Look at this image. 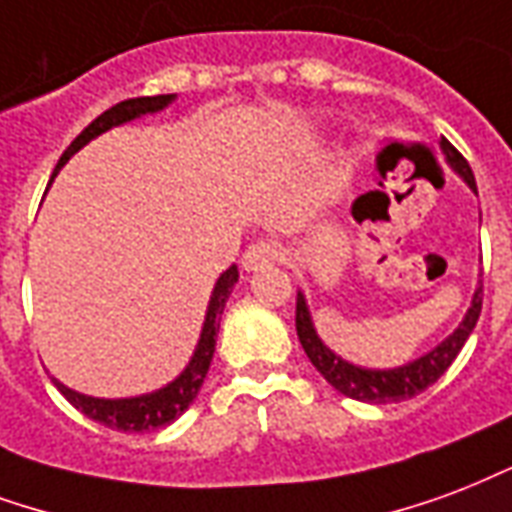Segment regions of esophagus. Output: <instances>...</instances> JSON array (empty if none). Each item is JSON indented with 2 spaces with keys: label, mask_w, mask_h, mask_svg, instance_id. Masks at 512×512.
I'll use <instances>...</instances> for the list:
<instances>
[{
  "label": "esophagus",
  "mask_w": 512,
  "mask_h": 512,
  "mask_svg": "<svg viewBox=\"0 0 512 512\" xmlns=\"http://www.w3.org/2000/svg\"><path fill=\"white\" fill-rule=\"evenodd\" d=\"M276 260H282V246L276 241H257L244 252L241 266H244V271H260V268L271 266Z\"/></svg>",
  "instance_id": "34e87169"
}]
</instances>
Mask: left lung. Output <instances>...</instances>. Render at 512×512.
I'll list each match as a JSON object with an SVG mask.
<instances>
[{
    "label": "left lung",
    "instance_id": "left-lung-1",
    "mask_svg": "<svg viewBox=\"0 0 512 512\" xmlns=\"http://www.w3.org/2000/svg\"><path fill=\"white\" fill-rule=\"evenodd\" d=\"M439 149L445 154V162L450 168L456 170L458 176L464 179L475 195H478V184H475V176H472V168L469 162L453 149V143L448 138L439 140ZM480 309H483V279L478 282V290L472 295V304H469L464 320L458 323V328L450 333L448 339L429 350L426 355H420L415 361L404 363V366H396V369H366V366H355V363L344 361L342 355L328 347V344L317 336V328H314L312 312L306 306V295L298 290V298H295V331H298V339H301V347L309 355V361L317 372L323 374L325 380L331 382L333 388L344 396L358 401H372V404H388V401H404L412 399L423 393L429 385L448 372V366L456 361V355L461 352L464 342L469 339L472 328L478 325Z\"/></svg>",
    "mask_w": 512,
    "mask_h": 512
}]
</instances>
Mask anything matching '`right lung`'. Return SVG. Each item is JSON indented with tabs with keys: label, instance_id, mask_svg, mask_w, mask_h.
<instances>
[{
	"label": "right lung",
	"instance_id": "right-lung-1",
	"mask_svg": "<svg viewBox=\"0 0 512 512\" xmlns=\"http://www.w3.org/2000/svg\"><path fill=\"white\" fill-rule=\"evenodd\" d=\"M176 100V94H157V97H135V100H124L119 105H113L105 113H100L97 119L86 127V130L78 135V138L67 146L59 162H56L54 176L67 165V160L78 154V151L94 140L102 132H108L111 127H119V124H127V121H135L146 113H160L168 108L170 102ZM51 176V179H54ZM238 282V268L230 266L225 274L219 276L217 285L211 290V298H208L206 320H203V331H200V339L195 344V352L192 358L184 366V372L170 380L168 385H162L157 391L140 393V396H130V399H97V396H86V393H78L73 388H67L64 382H59L56 377L54 385L59 388L64 399L73 404L75 410H81L86 418L97 420L102 426L116 431H151L162 429L173 420L179 418L181 412L187 410L189 404L198 396L200 385L206 380L208 366H211V358H214V347H217V331H219V317L225 312V304L233 287Z\"/></svg>",
	"mask_w": 512,
	"mask_h": 512
}]
</instances>
